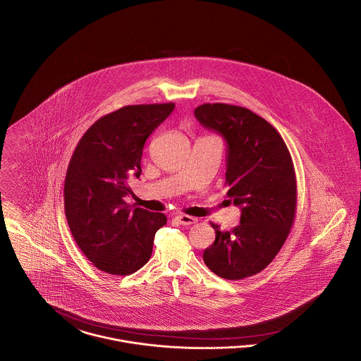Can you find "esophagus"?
Segmentation results:
<instances>
[{
	"label": "esophagus",
	"mask_w": 361,
	"mask_h": 361,
	"mask_svg": "<svg viewBox=\"0 0 361 361\" xmlns=\"http://www.w3.org/2000/svg\"><path fill=\"white\" fill-rule=\"evenodd\" d=\"M176 220L180 226H191V224H195L197 223V219L192 217V216H188V214H179L176 216Z\"/></svg>",
	"instance_id": "obj_1"
}]
</instances>
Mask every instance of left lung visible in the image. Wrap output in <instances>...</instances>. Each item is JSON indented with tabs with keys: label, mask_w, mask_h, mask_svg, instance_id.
<instances>
[{
	"label": "left lung",
	"mask_w": 361,
	"mask_h": 361,
	"mask_svg": "<svg viewBox=\"0 0 361 361\" xmlns=\"http://www.w3.org/2000/svg\"><path fill=\"white\" fill-rule=\"evenodd\" d=\"M194 115L227 141V197L242 209L240 224L231 231L212 223L216 239L204 251V262L221 279L242 280L274 259L293 226V161L280 133L248 109L205 103Z\"/></svg>",
	"instance_id": "left-lung-1"
}]
</instances>
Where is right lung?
<instances>
[{"label": "right lung", "mask_w": 361, "mask_h": 361, "mask_svg": "<svg viewBox=\"0 0 361 361\" xmlns=\"http://www.w3.org/2000/svg\"><path fill=\"white\" fill-rule=\"evenodd\" d=\"M173 103L125 106L84 133L68 166L63 201L71 232L102 271L128 276L152 255L153 239L167 223L163 213L125 202L129 178L141 175L147 138L173 111Z\"/></svg>", "instance_id": "add662e5"}]
</instances>
